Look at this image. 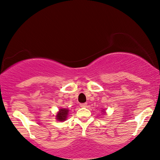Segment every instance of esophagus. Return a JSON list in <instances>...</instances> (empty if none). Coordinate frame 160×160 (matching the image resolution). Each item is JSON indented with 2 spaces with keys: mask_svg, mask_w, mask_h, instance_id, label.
<instances>
[{
  "mask_svg": "<svg viewBox=\"0 0 160 160\" xmlns=\"http://www.w3.org/2000/svg\"><path fill=\"white\" fill-rule=\"evenodd\" d=\"M80 106L81 108H85V107H86V106H87V103H81L80 105Z\"/></svg>",
  "mask_w": 160,
  "mask_h": 160,
  "instance_id": "1",
  "label": "esophagus"
}]
</instances>
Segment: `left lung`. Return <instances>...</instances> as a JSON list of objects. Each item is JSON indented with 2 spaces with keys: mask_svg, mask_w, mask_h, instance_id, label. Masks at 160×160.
I'll return each instance as SVG.
<instances>
[{
  "mask_svg": "<svg viewBox=\"0 0 160 160\" xmlns=\"http://www.w3.org/2000/svg\"><path fill=\"white\" fill-rule=\"evenodd\" d=\"M101 111H102V113H104V114L106 113V110H105V109H102V110H101Z\"/></svg>",
  "mask_w": 160,
  "mask_h": 160,
  "instance_id": "obj_1",
  "label": "left lung"
}]
</instances>
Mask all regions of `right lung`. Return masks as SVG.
<instances>
[{
    "instance_id": "right-lung-1",
    "label": "right lung",
    "mask_w": 160,
    "mask_h": 160,
    "mask_svg": "<svg viewBox=\"0 0 160 160\" xmlns=\"http://www.w3.org/2000/svg\"><path fill=\"white\" fill-rule=\"evenodd\" d=\"M69 109H67V108H60L58 112H57V114L55 115V119L58 121L63 122V121L67 120V117L69 116Z\"/></svg>"
}]
</instances>
